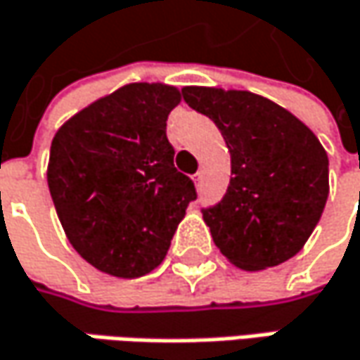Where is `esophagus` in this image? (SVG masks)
Here are the masks:
<instances>
[{
  "mask_svg": "<svg viewBox=\"0 0 360 360\" xmlns=\"http://www.w3.org/2000/svg\"><path fill=\"white\" fill-rule=\"evenodd\" d=\"M193 183H195V187H200V183H201V173H198V175H193Z\"/></svg>",
  "mask_w": 360,
  "mask_h": 360,
  "instance_id": "obj_1",
  "label": "esophagus"
}]
</instances>
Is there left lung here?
Segmentation results:
<instances>
[{
    "mask_svg": "<svg viewBox=\"0 0 360 360\" xmlns=\"http://www.w3.org/2000/svg\"><path fill=\"white\" fill-rule=\"evenodd\" d=\"M183 99L220 130L230 153L224 200L203 222L224 257L243 271H263L295 257L326 205L328 155L289 110L252 91L183 87Z\"/></svg>",
    "mask_w": 360,
    "mask_h": 360,
    "instance_id": "left-lung-1",
    "label": "left lung"
}]
</instances>
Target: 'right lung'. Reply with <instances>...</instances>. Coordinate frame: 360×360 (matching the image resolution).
<instances>
[{
	"instance_id": "1",
	"label": "right lung",
	"mask_w": 360,
	"mask_h": 360,
	"mask_svg": "<svg viewBox=\"0 0 360 360\" xmlns=\"http://www.w3.org/2000/svg\"><path fill=\"white\" fill-rule=\"evenodd\" d=\"M179 103L175 85L128 83L54 134L46 181L56 216L75 250L105 275L136 279L157 269L195 200L167 140Z\"/></svg>"
}]
</instances>
